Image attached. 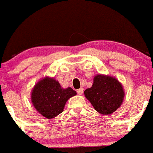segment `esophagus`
Here are the masks:
<instances>
[{"label": "esophagus", "instance_id": "1", "mask_svg": "<svg viewBox=\"0 0 153 153\" xmlns=\"http://www.w3.org/2000/svg\"><path fill=\"white\" fill-rule=\"evenodd\" d=\"M76 92H77V94H79V95H82V93H83V89H82V88H79V89L77 90Z\"/></svg>", "mask_w": 153, "mask_h": 153}]
</instances>
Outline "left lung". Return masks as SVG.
Listing matches in <instances>:
<instances>
[{
  "instance_id": "obj_1",
  "label": "left lung",
  "mask_w": 153,
  "mask_h": 153,
  "mask_svg": "<svg viewBox=\"0 0 153 153\" xmlns=\"http://www.w3.org/2000/svg\"><path fill=\"white\" fill-rule=\"evenodd\" d=\"M84 94L94 109L102 115L111 114L117 110L124 97L122 85L116 79L101 74L94 77L92 87Z\"/></svg>"
}]
</instances>
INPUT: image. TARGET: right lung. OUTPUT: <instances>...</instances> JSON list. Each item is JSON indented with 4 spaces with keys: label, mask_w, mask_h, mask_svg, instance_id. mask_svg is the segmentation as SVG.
<instances>
[{
    "label": "right lung",
    "mask_w": 153,
    "mask_h": 153,
    "mask_svg": "<svg viewBox=\"0 0 153 153\" xmlns=\"http://www.w3.org/2000/svg\"><path fill=\"white\" fill-rule=\"evenodd\" d=\"M76 94L71 88L63 89L54 79L45 77L34 86L31 102L44 117L52 119L63 111L68 100Z\"/></svg>",
    "instance_id": "obj_1"
}]
</instances>
